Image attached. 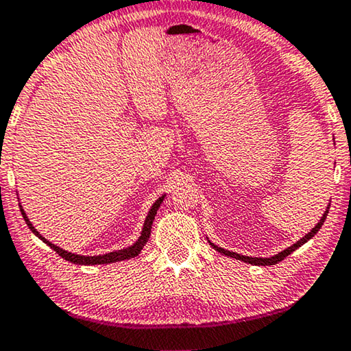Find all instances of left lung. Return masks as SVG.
<instances>
[{
    "instance_id": "8db88e82",
    "label": "left lung",
    "mask_w": 351,
    "mask_h": 351,
    "mask_svg": "<svg viewBox=\"0 0 351 351\" xmlns=\"http://www.w3.org/2000/svg\"><path fill=\"white\" fill-rule=\"evenodd\" d=\"M328 210H330V208H326L325 214L322 215L320 221H319V223H317V225L313 228V230H311V232H308V234H306L303 239H300V241L293 243L292 247H289V248H286V250H282L281 253H278V254H275V256H271V258H250V256H243V254H237V253L228 252V250H223V248L217 247V245H214V243H210V245H213V247H214L219 253L225 254V256H231V258L239 259V261H243V263H248V264H253V265H275V264H278V263H281V261L285 259L286 256H289V254H291L292 252H295V250H297L298 247H302L303 243L308 242L309 239H313V237L317 234V232H319V230L322 228V225L325 223V219H326V215H328Z\"/></svg>"
}]
</instances>
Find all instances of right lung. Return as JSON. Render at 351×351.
Listing matches in <instances>:
<instances>
[{
	"label": "right lung",
	"mask_w": 351,
	"mask_h": 351,
	"mask_svg": "<svg viewBox=\"0 0 351 351\" xmlns=\"http://www.w3.org/2000/svg\"><path fill=\"white\" fill-rule=\"evenodd\" d=\"M164 202V195L160 197L159 199H156V203L152 206V209H149V213L147 215V220H145V225H143V230H142V234L141 237L137 239L134 245L123 248V250H119V252H112V253H108V254H103V256H80V254H73V253H69L65 252V250L56 247L54 243L48 242L45 237H42L38 234V231L36 230L32 223L27 219L23 208H20L21 210V215H23V219L26 221V225L31 228V231L34 232V234L47 243L48 247H51L56 253H58L60 258H64L65 261H69V263H73V264H81V265H95V264H110V263H119V261H125V259H131V258H136V256L142 252V248L145 243L148 242L149 234H152V225H153V220H154V215L158 213V209L160 208V203Z\"/></svg>",
	"instance_id": "obj_1"
}]
</instances>
